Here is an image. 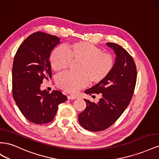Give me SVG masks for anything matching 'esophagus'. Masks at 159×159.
Wrapping results in <instances>:
<instances>
[{
    "mask_svg": "<svg viewBox=\"0 0 159 159\" xmlns=\"http://www.w3.org/2000/svg\"><path fill=\"white\" fill-rule=\"evenodd\" d=\"M68 99H75L76 97H75V96H73V95H68Z\"/></svg>",
    "mask_w": 159,
    "mask_h": 159,
    "instance_id": "1",
    "label": "esophagus"
}]
</instances>
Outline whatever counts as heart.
<instances>
[{
  "instance_id": "heart-1",
  "label": "heart",
  "mask_w": 159,
  "mask_h": 159,
  "mask_svg": "<svg viewBox=\"0 0 159 159\" xmlns=\"http://www.w3.org/2000/svg\"><path fill=\"white\" fill-rule=\"evenodd\" d=\"M71 60L80 61L78 72L75 75L64 72L57 76L58 87L70 93H75L89 83L99 84L107 78L114 66L111 54L102 52V48L87 42H76L65 46L57 47L50 56L52 68L58 71L66 70Z\"/></svg>"
}]
</instances>
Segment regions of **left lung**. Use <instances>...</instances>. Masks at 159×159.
Returning <instances> with one entry per match:
<instances>
[{
  "instance_id": "left-lung-1",
  "label": "left lung",
  "mask_w": 159,
  "mask_h": 159,
  "mask_svg": "<svg viewBox=\"0 0 159 159\" xmlns=\"http://www.w3.org/2000/svg\"><path fill=\"white\" fill-rule=\"evenodd\" d=\"M107 45L116 54L113 68L106 79L85 91L90 95L100 94L102 98L98 103L84 99L87 106L78 115L81 125L93 132L109 128L120 117L131 102L137 81V68L132 56L115 43Z\"/></svg>"
}]
</instances>
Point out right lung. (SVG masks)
Listing matches in <instances>:
<instances>
[{"label":"right lung","mask_w":159,"mask_h":159,"mask_svg":"<svg viewBox=\"0 0 159 159\" xmlns=\"http://www.w3.org/2000/svg\"><path fill=\"white\" fill-rule=\"evenodd\" d=\"M60 39L42 32L26 38L14 56L12 66V95L28 121L37 125L51 122L58 105L68 99L60 91H41L43 80L52 78L49 57Z\"/></svg>","instance_id":"obj_1"}]
</instances>
